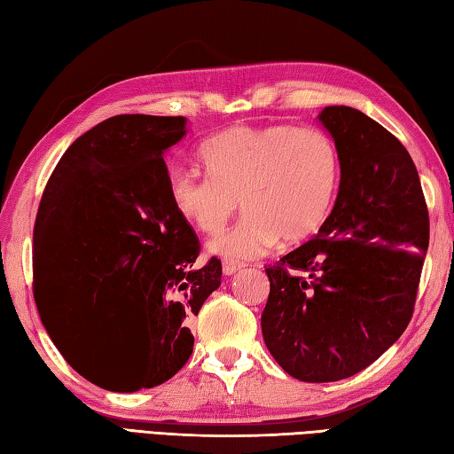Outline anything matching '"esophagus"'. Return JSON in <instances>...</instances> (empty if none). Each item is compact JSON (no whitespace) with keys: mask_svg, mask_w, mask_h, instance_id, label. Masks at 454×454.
I'll list each match as a JSON object with an SVG mask.
<instances>
[{"mask_svg":"<svg viewBox=\"0 0 454 454\" xmlns=\"http://www.w3.org/2000/svg\"><path fill=\"white\" fill-rule=\"evenodd\" d=\"M244 267V263H238V262H232V259H224V262H222V271H224V275H236L239 269Z\"/></svg>","mask_w":454,"mask_h":454,"instance_id":"34e87169","label":"esophagus"}]
</instances>
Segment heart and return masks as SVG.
I'll use <instances>...</instances> for the list:
<instances>
[{"instance_id": "b5f03b06", "label": "heart", "mask_w": 454, "mask_h": 454, "mask_svg": "<svg viewBox=\"0 0 454 454\" xmlns=\"http://www.w3.org/2000/svg\"><path fill=\"white\" fill-rule=\"evenodd\" d=\"M210 177L173 169L168 195L173 208L200 232H218L236 215L242 199L247 210L232 228L208 242L226 259L265 254L278 239L296 246L320 232L330 215L337 185L335 142L317 127L275 122L234 127L200 150Z\"/></svg>"}]
</instances>
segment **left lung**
I'll return each instance as SVG.
<instances>
[{
  "instance_id": "left-lung-1",
  "label": "left lung",
  "mask_w": 454,
  "mask_h": 454,
  "mask_svg": "<svg viewBox=\"0 0 454 454\" xmlns=\"http://www.w3.org/2000/svg\"><path fill=\"white\" fill-rule=\"evenodd\" d=\"M340 189L317 236L269 265L267 349L302 382L366 369L406 330L429 246V212L408 150L345 105L320 113Z\"/></svg>"
}]
</instances>
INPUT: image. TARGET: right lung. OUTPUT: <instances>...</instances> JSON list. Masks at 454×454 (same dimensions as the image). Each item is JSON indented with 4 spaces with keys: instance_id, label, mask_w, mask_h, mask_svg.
<instances>
[{
    "instance_id": "1",
    "label": "right lung",
    "mask_w": 454,
    "mask_h": 454,
    "mask_svg": "<svg viewBox=\"0 0 454 454\" xmlns=\"http://www.w3.org/2000/svg\"><path fill=\"white\" fill-rule=\"evenodd\" d=\"M183 117L119 114L75 140L38 205L33 294L56 349L83 379L113 392L153 388L192 353L189 320L220 286L222 263L200 254L173 208L163 152ZM139 356L121 362V344Z\"/></svg>"
}]
</instances>
